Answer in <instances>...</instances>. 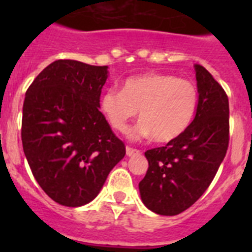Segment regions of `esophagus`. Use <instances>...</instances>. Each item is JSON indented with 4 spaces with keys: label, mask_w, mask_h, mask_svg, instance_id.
Segmentation results:
<instances>
[{
    "label": "esophagus",
    "mask_w": 252,
    "mask_h": 252,
    "mask_svg": "<svg viewBox=\"0 0 252 252\" xmlns=\"http://www.w3.org/2000/svg\"><path fill=\"white\" fill-rule=\"evenodd\" d=\"M139 154L140 150H137V149L130 148V146L126 148V155H127V157H135V155H139Z\"/></svg>",
    "instance_id": "34e87169"
}]
</instances>
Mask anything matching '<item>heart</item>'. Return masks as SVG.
<instances>
[{"label": "heart", "mask_w": 252, "mask_h": 252, "mask_svg": "<svg viewBox=\"0 0 252 252\" xmlns=\"http://www.w3.org/2000/svg\"><path fill=\"white\" fill-rule=\"evenodd\" d=\"M197 104L198 91L193 82L155 72L127 78L122 90L108 88L99 98V108L113 130L126 132L139 110L140 122L130 137L153 136L158 142L179 137L192 124Z\"/></svg>", "instance_id": "heart-1"}]
</instances>
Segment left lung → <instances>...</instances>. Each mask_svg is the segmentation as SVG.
<instances>
[{
  "label": "left lung",
  "instance_id": "obj_1",
  "mask_svg": "<svg viewBox=\"0 0 252 252\" xmlns=\"http://www.w3.org/2000/svg\"><path fill=\"white\" fill-rule=\"evenodd\" d=\"M198 104L194 120L179 137L145 153L149 168L139 183L142 203L161 216H175L206 192L228 148L230 107L218 82L195 64Z\"/></svg>",
  "mask_w": 252,
  "mask_h": 252
}]
</instances>
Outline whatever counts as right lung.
<instances>
[{
  "instance_id": "obj_1",
  "label": "right lung",
  "mask_w": 252,
  "mask_h": 252,
  "mask_svg": "<svg viewBox=\"0 0 252 252\" xmlns=\"http://www.w3.org/2000/svg\"><path fill=\"white\" fill-rule=\"evenodd\" d=\"M108 66L55 60L26 91L21 140L32 175L57 203L93 201L126 149L99 111Z\"/></svg>"
}]
</instances>
